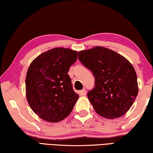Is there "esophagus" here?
<instances>
[{
    "label": "esophagus",
    "instance_id": "esophagus-1",
    "mask_svg": "<svg viewBox=\"0 0 153 153\" xmlns=\"http://www.w3.org/2000/svg\"><path fill=\"white\" fill-rule=\"evenodd\" d=\"M79 93L80 96H85L86 94V90L85 89L82 90H80Z\"/></svg>",
    "mask_w": 153,
    "mask_h": 153
}]
</instances>
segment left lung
I'll return each mask as SVG.
<instances>
[{
  "mask_svg": "<svg viewBox=\"0 0 153 153\" xmlns=\"http://www.w3.org/2000/svg\"><path fill=\"white\" fill-rule=\"evenodd\" d=\"M78 59L94 76V87L87 97L96 112L108 119L123 115L138 92L132 65L120 54L101 46L79 52Z\"/></svg>",
  "mask_w": 153,
  "mask_h": 153,
  "instance_id": "1",
  "label": "left lung"
}]
</instances>
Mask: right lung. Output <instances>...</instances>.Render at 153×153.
Returning a JSON list of instances; mask_svg holds the SVG:
<instances>
[{"label":"right lung","mask_w":153,"mask_h":153,"mask_svg":"<svg viewBox=\"0 0 153 153\" xmlns=\"http://www.w3.org/2000/svg\"><path fill=\"white\" fill-rule=\"evenodd\" d=\"M77 59L76 51L55 48L41 54L28 68L26 97L33 112L49 122H59L73 110L79 95L67 74Z\"/></svg>","instance_id":"right-lung-1"}]
</instances>
